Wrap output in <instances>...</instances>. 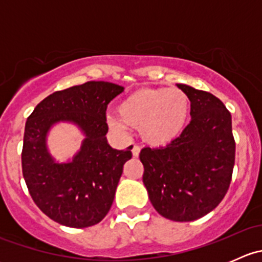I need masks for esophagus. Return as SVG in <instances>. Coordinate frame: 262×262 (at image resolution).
Masks as SVG:
<instances>
[{
	"label": "esophagus",
	"mask_w": 262,
	"mask_h": 262,
	"mask_svg": "<svg viewBox=\"0 0 262 262\" xmlns=\"http://www.w3.org/2000/svg\"><path fill=\"white\" fill-rule=\"evenodd\" d=\"M132 153H133L134 157H138L139 153H141V148L138 146H133V148H132Z\"/></svg>",
	"instance_id": "1"
}]
</instances>
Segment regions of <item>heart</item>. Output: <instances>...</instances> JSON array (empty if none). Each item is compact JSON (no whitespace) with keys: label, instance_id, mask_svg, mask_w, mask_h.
I'll use <instances>...</instances> for the list:
<instances>
[{"label":"heart","instance_id":"obj_1","mask_svg":"<svg viewBox=\"0 0 262 262\" xmlns=\"http://www.w3.org/2000/svg\"><path fill=\"white\" fill-rule=\"evenodd\" d=\"M118 112L106 115L112 128L124 132L129 125L139 126L147 143L163 146L175 141L184 130L190 101L180 89H141L121 100Z\"/></svg>","mask_w":262,"mask_h":262}]
</instances>
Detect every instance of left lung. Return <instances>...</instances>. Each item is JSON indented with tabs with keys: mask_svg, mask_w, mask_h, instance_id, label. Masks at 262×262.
<instances>
[{
	"mask_svg": "<svg viewBox=\"0 0 262 262\" xmlns=\"http://www.w3.org/2000/svg\"><path fill=\"white\" fill-rule=\"evenodd\" d=\"M176 86L190 100L191 120L165 147H144L143 184L153 208L165 218L191 222L212 212L231 184L234 166L232 116L209 92Z\"/></svg>",
	"mask_w": 262,
	"mask_h": 262,
	"instance_id": "8db88e82",
	"label": "left lung"
}]
</instances>
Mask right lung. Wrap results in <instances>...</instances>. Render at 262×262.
<instances>
[{
	"mask_svg": "<svg viewBox=\"0 0 262 262\" xmlns=\"http://www.w3.org/2000/svg\"><path fill=\"white\" fill-rule=\"evenodd\" d=\"M123 91L112 82L89 81L53 92L26 120L21 155L26 186L39 209L62 226H95L112 208L133 148L115 149L106 139L107 104ZM60 122L73 123L84 136L80 149L63 163L48 148L49 132Z\"/></svg>",
	"mask_w": 262,
	"mask_h": 262,
	"instance_id": "obj_1",
	"label": "right lung"
}]
</instances>
